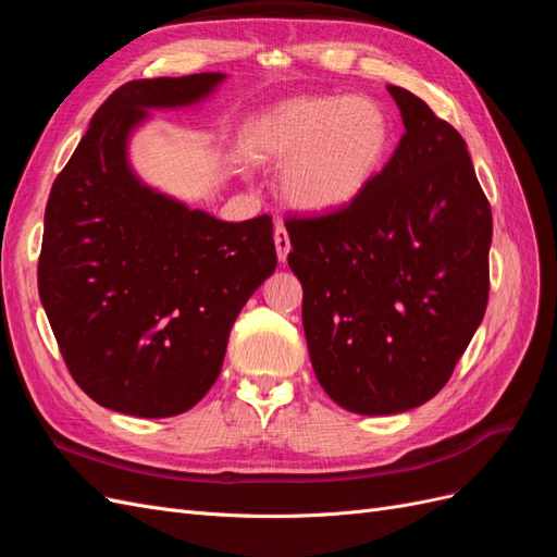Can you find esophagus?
I'll list each match as a JSON object with an SVG mask.
<instances>
[{"label":"esophagus","mask_w":557,"mask_h":557,"mask_svg":"<svg viewBox=\"0 0 557 557\" xmlns=\"http://www.w3.org/2000/svg\"><path fill=\"white\" fill-rule=\"evenodd\" d=\"M274 244H276V256L281 262L288 260V252H290V237H288V230H285L283 223H276L274 227Z\"/></svg>","instance_id":"1"}]
</instances>
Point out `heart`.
Instances as JSON below:
<instances>
[{"label": "heart", "mask_w": 557, "mask_h": 557, "mask_svg": "<svg viewBox=\"0 0 557 557\" xmlns=\"http://www.w3.org/2000/svg\"><path fill=\"white\" fill-rule=\"evenodd\" d=\"M393 141L391 117L374 99L301 95L252 117L242 146L256 162H283L278 188L290 207L330 215L369 190Z\"/></svg>", "instance_id": "heart-1"}]
</instances>
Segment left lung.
<instances>
[{
  "label": "left lung",
  "mask_w": 557,
  "mask_h": 557,
  "mask_svg": "<svg viewBox=\"0 0 557 557\" xmlns=\"http://www.w3.org/2000/svg\"><path fill=\"white\" fill-rule=\"evenodd\" d=\"M387 92L404 137L369 190L344 211L285 223L315 379L362 416L440 393L491 290L493 213L465 139L420 97Z\"/></svg>",
  "instance_id": "1"
}]
</instances>
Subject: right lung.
Segmentation results:
<instances>
[{"mask_svg":"<svg viewBox=\"0 0 557 557\" xmlns=\"http://www.w3.org/2000/svg\"><path fill=\"white\" fill-rule=\"evenodd\" d=\"M225 78L125 83L50 188L41 305L81 391L117 413L193 409L221 374L234 320L276 269L272 218L218 221L150 188L129 162L150 111L197 107Z\"/></svg>","mask_w":557,"mask_h":557,"instance_id":"add662e5","label":"right lung"}]
</instances>
